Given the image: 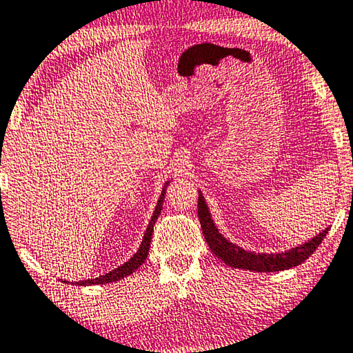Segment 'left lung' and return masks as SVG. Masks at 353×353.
Instances as JSON below:
<instances>
[{
	"instance_id": "1",
	"label": "left lung",
	"mask_w": 353,
	"mask_h": 353,
	"mask_svg": "<svg viewBox=\"0 0 353 353\" xmlns=\"http://www.w3.org/2000/svg\"><path fill=\"white\" fill-rule=\"evenodd\" d=\"M198 217H200L203 235H205L211 251L221 261H224L227 265L252 272H281L302 264L305 259H309V256L314 254V251L321 245L327 230H330V227L325 228L323 232L312 238V240L301 246L291 248L290 251L276 252V254H264V252L245 251L243 248L225 240L222 233H219V230L216 228L214 221L211 219V212L208 210V205L201 192L198 195Z\"/></svg>"
}]
</instances>
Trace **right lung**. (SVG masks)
<instances>
[{"mask_svg": "<svg viewBox=\"0 0 353 353\" xmlns=\"http://www.w3.org/2000/svg\"><path fill=\"white\" fill-rule=\"evenodd\" d=\"M168 183H170V181H168L165 183V187H163V192L160 195V200H158L157 203V208L155 211H153V216L150 222H148V227L145 230V235H143L142 238V243L141 246H139V250L136 254H134L131 259H129L128 262H125V264L117 267L115 270L108 272V274L105 275H101L97 278H91V280H83V281H77V285L79 286H88V285H105V283H113V281H118L121 280V278H125L128 275H131L132 272H136L139 267H141L143 262H145L147 256H148V250H150V243H152V233H153V225H155V222L158 219V216H160L161 212V208H163V200H165V193H166V187ZM67 283V281H65Z\"/></svg>", "mask_w": 353, "mask_h": 353, "instance_id": "add662e5", "label": "right lung"}]
</instances>
